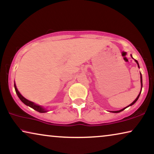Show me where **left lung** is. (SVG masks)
Returning <instances> with one entry per match:
<instances>
[{
    "instance_id": "obj_1",
    "label": "left lung",
    "mask_w": 154,
    "mask_h": 154,
    "mask_svg": "<svg viewBox=\"0 0 154 154\" xmlns=\"http://www.w3.org/2000/svg\"><path fill=\"white\" fill-rule=\"evenodd\" d=\"M135 60V62L137 63V66H138V67H139L140 68V66H139V63H138V62H137V60ZM140 79H141V86H142V75H141V73H140ZM141 91H142V89H141ZM141 91H140V94L138 95V96L137 97V98H136L135 100H134L133 103H132L131 105H128V107H129V106H131V105H133V104H135V103H136V101L137 100H138V98H139V97H140V94H141ZM128 107H125V108H123V109H121V110H119V111H113V112H113V113H119V112H122L123 110H124L125 108H127Z\"/></svg>"
}]
</instances>
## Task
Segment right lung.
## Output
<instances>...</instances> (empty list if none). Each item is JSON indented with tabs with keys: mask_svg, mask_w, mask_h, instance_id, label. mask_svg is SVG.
Returning a JSON list of instances; mask_svg holds the SVG:
<instances>
[{
	"mask_svg": "<svg viewBox=\"0 0 154 154\" xmlns=\"http://www.w3.org/2000/svg\"><path fill=\"white\" fill-rule=\"evenodd\" d=\"M14 88H15V91H16L17 96H18L19 99H20L21 100V102H23V103H24L26 105L29 106L30 107L33 108V109L36 110L37 112H40V113H44V112H47L46 110H45L44 108H42V107H41V106H39L38 105H35V104L33 103V102H31V101L28 100L26 99L24 97H23L22 96H21L20 93H19L18 91V90H17V88L16 87V85H15V84H14Z\"/></svg>",
	"mask_w": 154,
	"mask_h": 154,
	"instance_id": "obj_1",
	"label": "right lung"
}]
</instances>
